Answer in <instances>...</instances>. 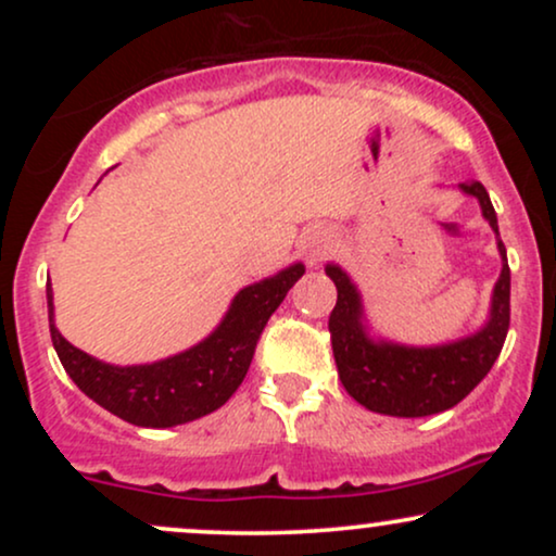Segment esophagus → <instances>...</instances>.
<instances>
[{"instance_id":"1","label":"esophagus","mask_w":556,"mask_h":556,"mask_svg":"<svg viewBox=\"0 0 556 556\" xmlns=\"http://www.w3.org/2000/svg\"><path fill=\"white\" fill-rule=\"evenodd\" d=\"M331 248H334V235H331L329 227H311L308 232H305L303 238V251H305V258H308V264H318V261H324L331 253Z\"/></svg>"}]
</instances>
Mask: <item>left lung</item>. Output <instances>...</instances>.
<instances>
[{"instance_id": "8db88e82", "label": "left lung", "mask_w": 556, "mask_h": 556, "mask_svg": "<svg viewBox=\"0 0 556 556\" xmlns=\"http://www.w3.org/2000/svg\"><path fill=\"white\" fill-rule=\"evenodd\" d=\"M463 190L478 198L483 216L500 235L486 188L470 182L463 185ZM500 253L504 266L494 287L489 324L473 337L439 348H405L368 340L361 324L358 290L340 266L329 264L327 274L337 285V305L329 316L331 350L350 397L368 410L397 418L433 416L468 397L500 358L509 329V266L502 240Z\"/></svg>"}]
</instances>
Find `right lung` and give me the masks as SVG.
Segmentation results:
<instances>
[{"label":"right lung","mask_w":556,"mask_h":556,"mask_svg":"<svg viewBox=\"0 0 556 556\" xmlns=\"http://www.w3.org/2000/svg\"><path fill=\"white\" fill-rule=\"evenodd\" d=\"M303 271V264H295L240 290L208 340L151 366H110L73 348L54 327L52 287L47 285L49 331L62 366L80 392L127 424L169 429L208 416L232 397L251 368L261 331Z\"/></svg>","instance_id":"add662e5"}]
</instances>
